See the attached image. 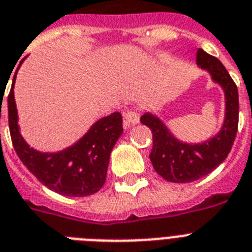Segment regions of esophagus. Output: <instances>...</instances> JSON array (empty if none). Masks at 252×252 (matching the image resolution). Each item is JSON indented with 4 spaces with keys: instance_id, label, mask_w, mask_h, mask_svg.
Listing matches in <instances>:
<instances>
[{
    "instance_id": "esophagus-1",
    "label": "esophagus",
    "mask_w": 252,
    "mask_h": 252,
    "mask_svg": "<svg viewBox=\"0 0 252 252\" xmlns=\"http://www.w3.org/2000/svg\"><path fill=\"white\" fill-rule=\"evenodd\" d=\"M124 117L125 122H126L127 126H130V125H136L139 122V114L135 111H127L124 114Z\"/></svg>"
}]
</instances>
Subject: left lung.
Masks as SVG:
<instances>
[{"label": "left lung", "mask_w": 252, "mask_h": 252, "mask_svg": "<svg viewBox=\"0 0 252 252\" xmlns=\"http://www.w3.org/2000/svg\"><path fill=\"white\" fill-rule=\"evenodd\" d=\"M196 62L224 90L225 117L219 132L202 143H184L155 114L148 112L140 118L141 124L148 126L153 134V148L149 155L153 168L171 183L194 182L214 171L229 155L238 128V90L225 66L202 49L197 50Z\"/></svg>", "instance_id": "left-lung-1"}]
</instances>
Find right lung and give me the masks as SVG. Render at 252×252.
I'll return each instance as SVG.
<instances>
[{
	"mask_svg": "<svg viewBox=\"0 0 252 252\" xmlns=\"http://www.w3.org/2000/svg\"><path fill=\"white\" fill-rule=\"evenodd\" d=\"M15 78L7 97V109L12 145L20 161L43 186L59 194L86 197L96 193L105 183L112 149L124 132L121 113L114 112L97 120L80 140L63 151L38 152L27 144L19 131Z\"/></svg>",
	"mask_w": 252,
	"mask_h": 252,
	"instance_id": "obj_1",
	"label": "right lung"
}]
</instances>
